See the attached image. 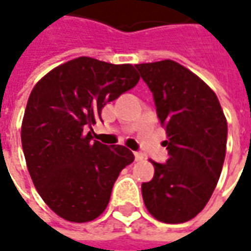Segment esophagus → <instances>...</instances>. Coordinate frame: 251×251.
Masks as SVG:
<instances>
[{
	"mask_svg": "<svg viewBox=\"0 0 251 251\" xmlns=\"http://www.w3.org/2000/svg\"><path fill=\"white\" fill-rule=\"evenodd\" d=\"M134 158H136V161H141L144 158V154L141 152H134Z\"/></svg>",
	"mask_w": 251,
	"mask_h": 251,
	"instance_id": "34e87169",
	"label": "esophagus"
}]
</instances>
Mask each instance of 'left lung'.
<instances>
[{
    "instance_id": "obj_1",
    "label": "left lung",
    "mask_w": 251,
    "mask_h": 251,
    "mask_svg": "<svg viewBox=\"0 0 251 251\" xmlns=\"http://www.w3.org/2000/svg\"><path fill=\"white\" fill-rule=\"evenodd\" d=\"M153 93L167 133V164L142 183L149 214L164 223H184L203 210L214 192L226 156L227 121L216 94L174 60L136 64Z\"/></svg>"
}]
</instances>
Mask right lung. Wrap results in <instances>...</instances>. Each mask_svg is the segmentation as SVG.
Instances as JSON below:
<instances>
[{
    "mask_svg": "<svg viewBox=\"0 0 251 251\" xmlns=\"http://www.w3.org/2000/svg\"><path fill=\"white\" fill-rule=\"evenodd\" d=\"M138 80L131 64L80 56L55 67L30 91L21 125L25 161L41 199L63 219L98 218L121 171L133 163L127 148L103 145L85 129Z\"/></svg>",
    "mask_w": 251,
    "mask_h": 251,
    "instance_id": "add662e5",
    "label": "right lung"
}]
</instances>
